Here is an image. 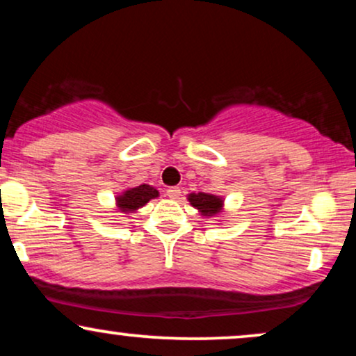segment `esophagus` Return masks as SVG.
<instances>
[{"instance_id": "1", "label": "esophagus", "mask_w": 356, "mask_h": 356, "mask_svg": "<svg viewBox=\"0 0 356 356\" xmlns=\"http://www.w3.org/2000/svg\"><path fill=\"white\" fill-rule=\"evenodd\" d=\"M165 194L169 199H179L181 197V187H169L165 191Z\"/></svg>"}]
</instances>
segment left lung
Returning <instances> with one entry per match:
<instances>
[{
  "label": "left lung",
  "mask_w": 356,
  "mask_h": 356,
  "mask_svg": "<svg viewBox=\"0 0 356 356\" xmlns=\"http://www.w3.org/2000/svg\"><path fill=\"white\" fill-rule=\"evenodd\" d=\"M187 199H189L192 206L201 212L202 216H206V218H212V216L219 214L224 206L222 197L214 194H206V192H199V194L192 192V194L187 195Z\"/></svg>",
  "instance_id": "obj_1"
}]
</instances>
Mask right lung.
Listing matches in <instances>:
<instances>
[{
    "instance_id": "obj_1",
    "label": "right lung",
    "mask_w": 356,
    "mask_h": 356,
    "mask_svg": "<svg viewBox=\"0 0 356 356\" xmlns=\"http://www.w3.org/2000/svg\"><path fill=\"white\" fill-rule=\"evenodd\" d=\"M155 197H159V191L154 189L149 184H142V186L127 189L120 195H117V207L124 214H130V212L140 209L150 199Z\"/></svg>"
}]
</instances>
